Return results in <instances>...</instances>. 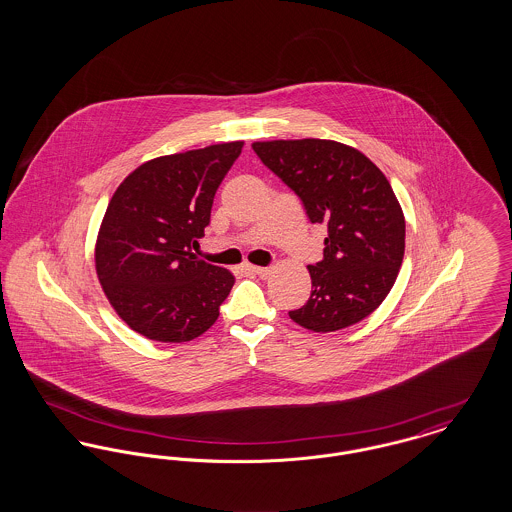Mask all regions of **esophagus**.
<instances>
[{"label": "esophagus", "instance_id": "obj_1", "mask_svg": "<svg viewBox=\"0 0 512 512\" xmlns=\"http://www.w3.org/2000/svg\"><path fill=\"white\" fill-rule=\"evenodd\" d=\"M249 270H251L253 274L261 276V278H267L268 274L272 272V268L270 267H249Z\"/></svg>", "mask_w": 512, "mask_h": 512}]
</instances>
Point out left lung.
Returning <instances> with one entry per match:
<instances>
[{
	"instance_id": "1",
	"label": "left lung",
	"mask_w": 512,
	"mask_h": 512,
	"mask_svg": "<svg viewBox=\"0 0 512 512\" xmlns=\"http://www.w3.org/2000/svg\"><path fill=\"white\" fill-rule=\"evenodd\" d=\"M253 151L328 228L324 257L309 265L311 297L290 318L311 332H336L374 313L405 255V217L388 178L365 153L334 140L253 142Z\"/></svg>"
}]
</instances>
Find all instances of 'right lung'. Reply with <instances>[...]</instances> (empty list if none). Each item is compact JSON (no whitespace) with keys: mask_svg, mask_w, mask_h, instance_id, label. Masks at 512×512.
Masks as SVG:
<instances>
[{"mask_svg":"<svg viewBox=\"0 0 512 512\" xmlns=\"http://www.w3.org/2000/svg\"><path fill=\"white\" fill-rule=\"evenodd\" d=\"M244 142L155 157L111 197L96 240V272L115 313L147 340L205 334L236 278L197 261L192 245L211 219L222 178Z\"/></svg>","mask_w":512,"mask_h":512,"instance_id":"1","label":"right lung"}]
</instances>
